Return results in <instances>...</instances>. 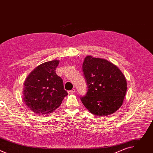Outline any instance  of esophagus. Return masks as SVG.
<instances>
[{"instance_id":"1","label":"esophagus","mask_w":153,"mask_h":153,"mask_svg":"<svg viewBox=\"0 0 153 153\" xmlns=\"http://www.w3.org/2000/svg\"><path fill=\"white\" fill-rule=\"evenodd\" d=\"M76 92V90L75 89H73V90H70V91H68V94H73V93H74Z\"/></svg>"}]
</instances>
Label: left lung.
Instances as JSON below:
<instances>
[{"instance_id": "1", "label": "left lung", "mask_w": 153, "mask_h": 153, "mask_svg": "<svg viewBox=\"0 0 153 153\" xmlns=\"http://www.w3.org/2000/svg\"><path fill=\"white\" fill-rule=\"evenodd\" d=\"M82 70L87 83V93L80 97L86 108L96 116L115 113L123 103L127 90L125 77L107 60L87 56Z\"/></svg>"}]
</instances>
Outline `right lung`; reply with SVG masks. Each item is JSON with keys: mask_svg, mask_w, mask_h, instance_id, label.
Here are the masks:
<instances>
[{"mask_svg": "<svg viewBox=\"0 0 153 153\" xmlns=\"http://www.w3.org/2000/svg\"><path fill=\"white\" fill-rule=\"evenodd\" d=\"M59 63V60H54L39 65L24 82L23 100L35 114L51 113L68 95L62 78L56 73Z\"/></svg>", "mask_w": 153, "mask_h": 153, "instance_id": "right-lung-1", "label": "right lung"}]
</instances>
